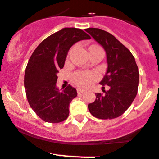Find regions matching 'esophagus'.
I'll return each mask as SVG.
<instances>
[{"label":"esophagus","mask_w":159,"mask_h":159,"mask_svg":"<svg viewBox=\"0 0 159 159\" xmlns=\"http://www.w3.org/2000/svg\"><path fill=\"white\" fill-rule=\"evenodd\" d=\"M77 92H78V94H80V93H82L84 92L83 89H77Z\"/></svg>","instance_id":"1"}]
</instances>
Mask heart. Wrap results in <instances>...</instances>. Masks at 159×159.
<instances>
[{"mask_svg": "<svg viewBox=\"0 0 159 159\" xmlns=\"http://www.w3.org/2000/svg\"><path fill=\"white\" fill-rule=\"evenodd\" d=\"M101 49L100 46L98 45H92L89 47V53L91 51L95 50V49ZM98 78V76L93 72L89 71H77L72 74L71 76V81L72 82L78 87L81 88V89H85V88L89 87V85L94 82Z\"/></svg>", "mask_w": 159, "mask_h": 159, "instance_id": "b5f03b06", "label": "heart"}]
</instances>
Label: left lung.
I'll return each mask as SVG.
<instances>
[{"label": "left lung", "instance_id": "1", "mask_svg": "<svg viewBox=\"0 0 159 159\" xmlns=\"http://www.w3.org/2000/svg\"><path fill=\"white\" fill-rule=\"evenodd\" d=\"M106 52L108 68L100 82L108 85L105 93H96V99L88 105L89 112L100 119H113L123 114L138 93L139 73L130 51L108 32L101 29L85 30Z\"/></svg>", "mask_w": 159, "mask_h": 159}]
</instances>
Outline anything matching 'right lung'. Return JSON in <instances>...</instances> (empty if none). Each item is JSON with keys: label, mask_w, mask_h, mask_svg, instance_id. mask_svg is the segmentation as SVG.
I'll list each match as a JSON object with an SVG mask.
<instances>
[{"label": "right lung", "mask_w": 159, "mask_h": 159, "mask_svg": "<svg viewBox=\"0 0 159 159\" xmlns=\"http://www.w3.org/2000/svg\"><path fill=\"white\" fill-rule=\"evenodd\" d=\"M90 39L82 30L64 28L45 38L30 57L25 73V89L29 104L40 118L58 123L68 118L69 106L77 97L75 88L69 85L62 92L56 87L60 69L72 45Z\"/></svg>", "instance_id": "1"}]
</instances>
